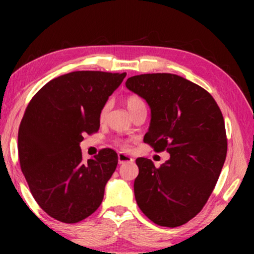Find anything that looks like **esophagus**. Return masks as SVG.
<instances>
[{"label":"esophagus","instance_id":"obj_1","mask_svg":"<svg viewBox=\"0 0 254 254\" xmlns=\"http://www.w3.org/2000/svg\"><path fill=\"white\" fill-rule=\"evenodd\" d=\"M118 162H119V164H124V163L133 162V158L129 157V156L126 154H124V152H119V154H118Z\"/></svg>","mask_w":254,"mask_h":254}]
</instances>
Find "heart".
Returning a JSON list of instances; mask_svg holds the SVG:
<instances>
[{"label": "heart", "mask_w": 254, "mask_h": 254, "mask_svg": "<svg viewBox=\"0 0 254 254\" xmlns=\"http://www.w3.org/2000/svg\"><path fill=\"white\" fill-rule=\"evenodd\" d=\"M125 103H126V107H127V110L129 111V112H131V111H134L135 109H137V107L144 106L143 100H142L138 96H135V95L128 96L127 98H126V100H125ZM107 110H109V104L104 105L102 111H100V118H102V119L106 116Z\"/></svg>", "instance_id": "obj_1"}]
</instances>
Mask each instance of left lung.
<instances>
[{"label": "left lung", "instance_id": "left-lung-1", "mask_svg": "<svg viewBox=\"0 0 254 254\" xmlns=\"http://www.w3.org/2000/svg\"><path fill=\"white\" fill-rule=\"evenodd\" d=\"M126 86L150 107L143 141L170 154L159 168L136 159L137 206L154 223L179 227L200 213L220 177L228 148L223 116L209 92L182 76L136 75Z\"/></svg>", "mask_w": 254, "mask_h": 254}]
</instances>
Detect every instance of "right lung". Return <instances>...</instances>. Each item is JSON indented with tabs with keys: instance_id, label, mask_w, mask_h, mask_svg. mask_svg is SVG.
Here are the masks:
<instances>
[{
	"instance_id": "right-lung-1",
	"label": "right lung",
	"mask_w": 254,
	"mask_h": 254,
	"mask_svg": "<svg viewBox=\"0 0 254 254\" xmlns=\"http://www.w3.org/2000/svg\"><path fill=\"white\" fill-rule=\"evenodd\" d=\"M126 72L72 71L45 84L27 105L18 130L20 169L41 209L77 223L98 209L117 152L102 149L83 162V135L98 131L100 111Z\"/></svg>"
}]
</instances>
